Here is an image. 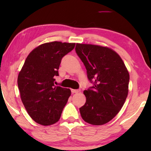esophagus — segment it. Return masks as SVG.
I'll return each instance as SVG.
<instances>
[{
  "instance_id": "obj_1",
  "label": "esophagus",
  "mask_w": 151,
  "mask_h": 151,
  "mask_svg": "<svg viewBox=\"0 0 151 151\" xmlns=\"http://www.w3.org/2000/svg\"><path fill=\"white\" fill-rule=\"evenodd\" d=\"M80 91V89H71L72 93H77Z\"/></svg>"
}]
</instances>
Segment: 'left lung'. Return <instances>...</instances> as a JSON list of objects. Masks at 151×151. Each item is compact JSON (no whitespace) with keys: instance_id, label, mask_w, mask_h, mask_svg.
<instances>
[{"instance_id":"1","label":"left lung","mask_w":151,"mask_h":151,"mask_svg":"<svg viewBox=\"0 0 151 151\" xmlns=\"http://www.w3.org/2000/svg\"><path fill=\"white\" fill-rule=\"evenodd\" d=\"M76 52L93 84L84 91L86 100L80 108V114L91 124H104L124 104L129 93V71L120 56L108 47L77 43Z\"/></svg>"}]
</instances>
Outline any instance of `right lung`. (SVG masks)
<instances>
[{
	"label": "right lung",
	"instance_id": "1",
	"mask_svg": "<svg viewBox=\"0 0 151 151\" xmlns=\"http://www.w3.org/2000/svg\"><path fill=\"white\" fill-rule=\"evenodd\" d=\"M76 43L47 42L34 49L27 57L18 76L20 98L29 116L40 124L49 126L60 118L71 96L69 88L55 86L62 58Z\"/></svg>",
	"mask_w": 151,
	"mask_h": 151
}]
</instances>
